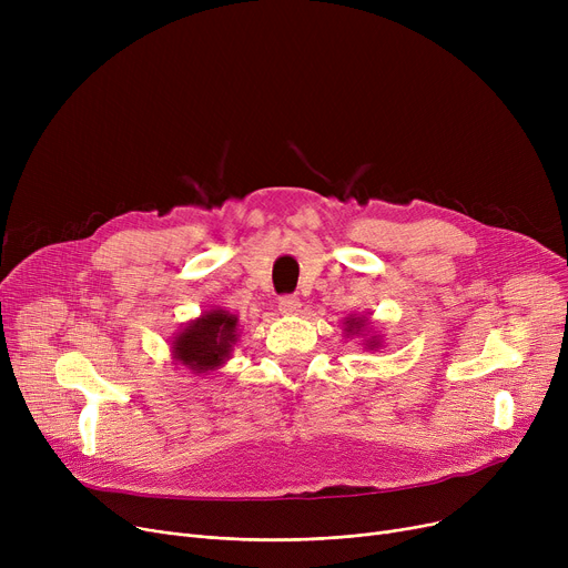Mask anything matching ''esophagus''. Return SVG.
<instances>
[{"label": "esophagus", "mask_w": 568, "mask_h": 568, "mask_svg": "<svg viewBox=\"0 0 568 568\" xmlns=\"http://www.w3.org/2000/svg\"><path fill=\"white\" fill-rule=\"evenodd\" d=\"M300 308H302L300 296L287 294V296H281V300H278V311L283 315H296V313H300Z\"/></svg>", "instance_id": "34e87169"}]
</instances>
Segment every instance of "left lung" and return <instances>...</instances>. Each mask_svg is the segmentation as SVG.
<instances>
[{"mask_svg":"<svg viewBox=\"0 0 568 568\" xmlns=\"http://www.w3.org/2000/svg\"><path fill=\"white\" fill-rule=\"evenodd\" d=\"M364 329H366V317H347L345 320V332H347V336H356V334H364ZM366 345H368V349H373V347H379V338L377 336H371L368 341H366Z\"/></svg>","mask_w":568,"mask_h":568,"instance_id":"left-lung-1","label":"left lung"}]
</instances>
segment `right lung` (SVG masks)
<instances>
[{
	"mask_svg": "<svg viewBox=\"0 0 568 568\" xmlns=\"http://www.w3.org/2000/svg\"><path fill=\"white\" fill-rule=\"evenodd\" d=\"M236 317L227 311H206L197 320L189 322L172 341L174 362L193 373H209L230 359L232 345L236 343Z\"/></svg>",
	"mask_w": 568,
	"mask_h": 568,
	"instance_id": "add662e5",
	"label": "right lung"
}]
</instances>
